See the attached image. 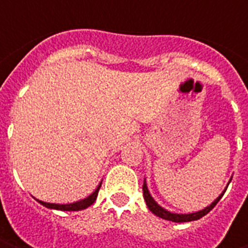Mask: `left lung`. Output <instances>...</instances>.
<instances>
[{"instance_id": "obj_1", "label": "left lung", "mask_w": 248, "mask_h": 248, "mask_svg": "<svg viewBox=\"0 0 248 248\" xmlns=\"http://www.w3.org/2000/svg\"><path fill=\"white\" fill-rule=\"evenodd\" d=\"M142 190H143V199H145V202H146V205L149 207V210H150V211H152L155 215L160 217V218L167 219V221H172V222H190V221L200 219L202 217H204L205 214H208V213L214 208L215 205H217V203L221 200V197H222L225 193V190H224L221 195L215 199L211 204L208 205V207H205L204 210H200V211H197V213H192V214H174V213L167 211L166 208L160 207V205L155 202V199H153V197L150 196V193H149L148 186H146V181L143 182V187H142Z\"/></svg>"}]
</instances>
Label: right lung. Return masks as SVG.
Wrapping results in <instances>:
<instances>
[{
  "label": "right lung",
  "instance_id": "right-lung-1",
  "mask_svg": "<svg viewBox=\"0 0 248 248\" xmlns=\"http://www.w3.org/2000/svg\"><path fill=\"white\" fill-rule=\"evenodd\" d=\"M100 185L95 189V192L90 195L88 197H85V199H82L80 202H76V203H72V204H55V203H45V202H40L41 204L45 205L46 208H53V210H62V211H80V210H84V208H87V207H90V205L93 204V202L96 200V197H98V192H99Z\"/></svg>",
  "mask_w": 248,
  "mask_h": 248
}]
</instances>
